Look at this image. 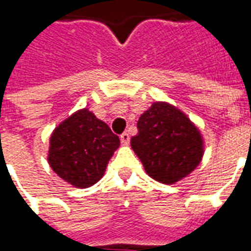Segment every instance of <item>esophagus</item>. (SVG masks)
Listing matches in <instances>:
<instances>
[{
	"label": "esophagus",
	"mask_w": 251,
	"mask_h": 251,
	"mask_svg": "<svg viewBox=\"0 0 251 251\" xmlns=\"http://www.w3.org/2000/svg\"><path fill=\"white\" fill-rule=\"evenodd\" d=\"M130 141V136H129V133H122V134H121V142H122V144H127V142Z\"/></svg>",
	"instance_id": "esophagus-1"
}]
</instances>
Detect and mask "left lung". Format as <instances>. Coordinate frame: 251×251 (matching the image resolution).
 Masks as SVG:
<instances>
[{"instance_id": "1", "label": "left lung", "mask_w": 251, "mask_h": 251, "mask_svg": "<svg viewBox=\"0 0 251 251\" xmlns=\"http://www.w3.org/2000/svg\"><path fill=\"white\" fill-rule=\"evenodd\" d=\"M133 151L147 174L164 184H175L199 165L203 140L198 127L179 109L156 102L140 117Z\"/></svg>"}]
</instances>
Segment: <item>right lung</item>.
<instances>
[{
  "label": "right lung",
  "instance_id": "1",
  "mask_svg": "<svg viewBox=\"0 0 251 251\" xmlns=\"http://www.w3.org/2000/svg\"><path fill=\"white\" fill-rule=\"evenodd\" d=\"M118 147V136L103 121L83 109L53 130L48 163L67 183L87 188L103 176L106 165Z\"/></svg>",
  "mask_w": 251,
  "mask_h": 251
}]
</instances>
